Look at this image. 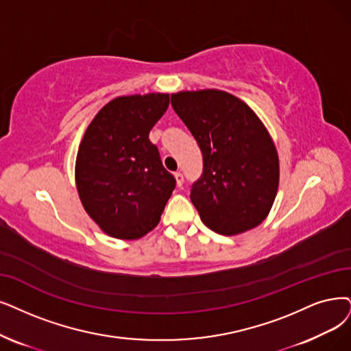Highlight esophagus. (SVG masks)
<instances>
[{
    "label": "esophagus",
    "mask_w": 351,
    "mask_h": 351,
    "mask_svg": "<svg viewBox=\"0 0 351 351\" xmlns=\"http://www.w3.org/2000/svg\"><path fill=\"white\" fill-rule=\"evenodd\" d=\"M174 178H176V181H177V186H178V187L183 186V183H184L183 174H181L180 171H177V173H174Z\"/></svg>",
    "instance_id": "34e87169"
}]
</instances>
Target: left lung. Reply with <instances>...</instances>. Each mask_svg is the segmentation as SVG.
I'll return each instance as SVG.
<instances>
[{"label": "left lung", "instance_id": "1", "mask_svg": "<svg viewBox=\"0 0 351 351\" xmlns=\"http://www.w3.org/2000/svg\"><path fill=\"white\" fill-rule=\"evenodd\" d=\"M171 105L203 154V174L190 194L203 223L224 236L256 228L279 186L278 151L262 121L219 89L177 92Z\"/></svg>", "mask_w": 351, "mask_h": 351}]
</instances>
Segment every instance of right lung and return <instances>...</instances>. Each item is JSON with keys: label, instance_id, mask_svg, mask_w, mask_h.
<instances>
[{"label": "right lung", "instance_id": "add662e5", "mask_svg": "<svg viewBox=\"0 0 351 351\" xmlns=\"http://www.w3.org/2000/svg\"><path fill=\"white\" fill-rule=\"evenodd\" d=\"M168 105V93L118 96L97 112L80 141L79 199L97 226L117 239H139L156 228L176 187L148 138Z\"/></svg>", "mask_w": 351, "mask_h": 351}]
</instances>
